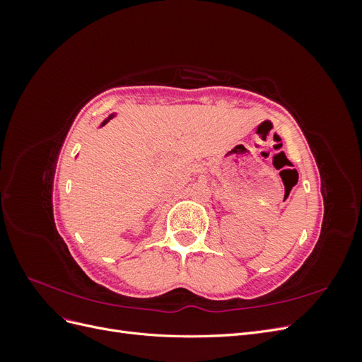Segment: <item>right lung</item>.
Instances as JSON below:
<instances>
[{
	"label": "right lung",
	"mask_w": 362,
	"mask_h": 362,
	"mask_svg": "<svg viewBox=\"0 0 362 362\" xmlns=\"http://www.w3.org/2000/svg\"><path fill=\"white\" fill-rule=\"evenodd\" d=\"M105 122H107V120H105ZM105 122H104V124H105ZM104 124H103V125H104Z\"/></svg>",
	"instance_id": "1"
}]
</instances>
